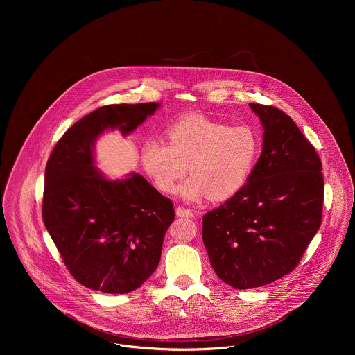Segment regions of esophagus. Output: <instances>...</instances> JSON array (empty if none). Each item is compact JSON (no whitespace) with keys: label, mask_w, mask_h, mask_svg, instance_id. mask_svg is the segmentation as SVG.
<instances>
[{"label":"esophagus","mask_w":355,"mask_h":355,"mask_svg":"<svg viewBox=\"0 0 355 355\" xmlns=\"http://www.w3.org/2000/svg\"><path fill=\"white\" fill-rule=\"evenodd\" d=\"M176 214L179 217H194V211L191 209L184 207V206H178L176 207Z\"/></svg>","instance_id":"1"}]
</instances>
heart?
<instances>
[{
  "label": "heart",
  "mask_w": 355,
  "mask_h": 355,
  "mask_svg": "<svg viewBox=\"0 0 355 355\" xmlns=\"http://www.w3.org/2000/svg\"><path fill=\"white\" fill-rule=\"evenodd\" d=\"M261 153V139L248 125L232 127L206 117H186L168 128V142L150 138L142 144L141 161L155 184L173 194L180 187L190 202L234 197L249 182Z\"/></svg>",
  "instance_id": "heart-1"
}]
</instances>
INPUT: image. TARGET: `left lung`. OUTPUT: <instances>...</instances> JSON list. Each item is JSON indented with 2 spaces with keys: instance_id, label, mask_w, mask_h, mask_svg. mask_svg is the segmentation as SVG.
Returning a JSON list of instances; mask_svg holds the SVG:
<instances>
[{
  "instance_id": "obj_1",
  "label": "left lung",
  "mask_w": 355,
  "mask_h": 355,
  "mask_svg": "<svg viewBox=\"0 0 355 355\" xmlns=\"http://www.w3.org/2000/svg\"><path fill=\"white\" fill-rule=\"evenodd\" d=\"M263 127L262 153L246 186L202 218L216 275L238 290L293 272L321 225L322 164L283 110L250 103Z\"/></svg>"
}]
</instances>
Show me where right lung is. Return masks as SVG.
<instances>
[{
  "mask_svg": "<svg viewBox=\"0 0 355 355\" xmlns=\"http://www.w3.org/2000/svg\"><path fill=\"white\" fill-rule=\"evenodd\" d=\"M157 102L105 105L55 144L45 169L42 217L69 273L106 294L139 288L155 270L173 203L139 173L107 180L94 166V142L107 128L132 132Z\"/></svg>",
  "mask_w": 355,
  "mask_h": 355,
  "instance_id": "1",
  "label": "right lung"
}]
</instances>
